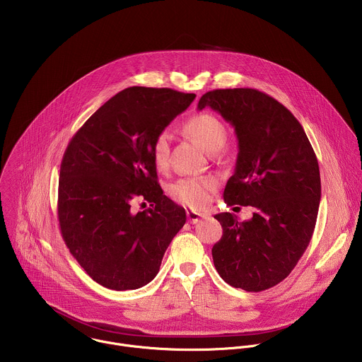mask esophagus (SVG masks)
Returning <instances> with one entry per match:
<instances>
[{"label":"esophagus","mask_w":362,"mask_h":362,"mask_svg":"<svg viewBox=\"0 0 362 362\" xmlns=\"http://www.w3.org/2000/svg\"><path fill=\"white\" fill-rule=\"evenodd\" d=\"M187 218H188L189 223H198L204 218V215L194 212V211H187Z\"/></svg>","instance_id":"1"}]
</instances>
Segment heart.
I'll return each mask as SVG.
<instances>
[{"label":"heart","mask_w":362,"mask_h":362,"mask_svg":"<svg viewBox=\"0 0 362 362\" xmlns=\"http://www.w3.org/2000/svg\"><path fill=\"white\" fill-rule=\"evenodd\" d=\"M184 130L208 153L219 151L228 139L225 124L211 113H198L189 117ZM168 134L160 133L151 144V156L157 168L164 170L168 165ZM218 188V180L214 177H188L171 184V197L192 209L206 206Z\"/></svg>","instance_id":"1"}]
</instances>
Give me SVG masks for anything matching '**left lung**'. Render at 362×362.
I'll use <instances>...</instances> for the list:
<instances>
[{"label":"left lung","instance_id":"1","mask_svg":"<svg viewBox=\"0 0 362 362\" xmlns=\"http://www.w3.org/2000/svg\"><path fill=\"white\" fill-rule=\"evenodd\" d=\"M209 106L235 127L238 160L228 180V205L253 206L240 222L215 215L223 235L212 247L214 264L230 286L262 291L284 280L307 249L320 206L317 157L298 120L269 95L249 88L206 92Z\"/></svg>","mask_w":362,"mask_h":362}]
</instances>
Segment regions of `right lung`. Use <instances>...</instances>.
Masks as SVG:
<instances>
[{
    "mask_svg": "<svg viewBox=\"0 0 362 362\" xmlns=\"http://www.w3.org/2000/svg\"><path fill=\"white\" fill-rule=\"evenodd\" d=\"M195 99L173 89L127 88L69 141L61 164L58 219L85 272L112 290H134L158 273L185 209L163 194L151 144ZM141 196L153 209L133 214Z\"/></svg>",
    "mask_w": 362,
    "mask_h": 362,
    "instance_id": "add662e5",
    "label": "right lung"
}]
</instances>
